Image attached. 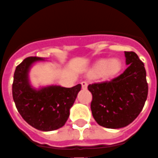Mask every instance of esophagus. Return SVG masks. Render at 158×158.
Returning a JSON list of instances; mask_svg holds the SVG:
<instances>
[{
    "label": "esophagus",
    "instance_id": "34e87169",
    "mask_svg": "<svg viewBox=\"0 0 158 158\" xmlns=\"http://www.w3.org/2000/svg\"><path fill=\"white\" fill-rule=\"evenodd\" d=\"M81 85H82L83 89H86L87 86H88V83L86 82V81H82V82H81Z\"/></svg>",
    "mask_w": 158,
    "mask_h": 158
}]
</instances>
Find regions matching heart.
<instances>
[{
  "instance_id": "b5f03b06",
  "label": "heart",
  "mask_w": 158,
  "mask_h": 158,
  "mask_svg": "<svg viewBox=\"0 0 158 158\" xmlns=\"http://www.w3.org/2000/svg\"><path fill=\"white\" fill-rule=\"evenodd\" d=\"M123 69V63L119 59H101L89 69V74L102 76L105 79H113L120 73Z\"/></svg>"
}]
</instances>
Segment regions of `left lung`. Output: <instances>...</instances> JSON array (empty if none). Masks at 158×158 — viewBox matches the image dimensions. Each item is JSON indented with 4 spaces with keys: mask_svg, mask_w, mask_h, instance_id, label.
Masks as SVG:
<instances>
[{
    "mask_svg": "<svg viewBox=\"0 0 158 158\" xmlns=\"http://www.w3.org/2000/svg\"><path fill=\"white\" fill-rule=\"evenodd\" d=\"M128 68L111 81L88 85L92 94L90 108L99 125L119 129L129 125L145 105L148 85L144 63L135 52H124Z\"/></svg>",
    "mask_w": 158,
    "mask_h": 158,
    "instance_id": "8db88e82",
    "label": "left lung"
}]
</instances>
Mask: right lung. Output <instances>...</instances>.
I'll use <instances>...</instances> for the list:
<instances>
[{
    "instance_id": "1",
    "label": "right lung",
    "mask_w": 158,
    "mask_h": 158,
    "mask_svg": "<svg viewBox=\"0 0 158 158\" xmlns=\"http://www.w3.org/2000/svg\"><path fill=\"white\" fill-rule=\"evenodd\" d=\"M41 57H27L16 68L12 97L20 115L29 125L41 131L62 128L69 117V110L81 89L79 84L72 88L48 85L34 88L29 78V70Z\"/></svg>"
}]
</instances>
